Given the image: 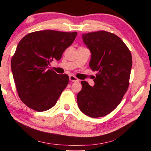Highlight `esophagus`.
Instances as JSON below:
<instances>
[{
  "instance_id": "esophagus-1",
  "label": "esophagus",
  "mask_w": 151,
  "mask_h": 151,
  "mask_svg": "<svg viewBox=\"0 0 151 151\" xmlns=\"http://www.w3.org/2000/svg\"><path fill=\"white\" fill-rule=\"evenodd\" d=\"M69 80L71 82H79V80L77 78H76L74 76H69Z\"/></svg>"
}]
</instances>
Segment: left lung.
<instances>
[{
  "instance_id": "1",
  "label": "left lung",
  "mask_w": 151,
  "mask_h": 151,
  "mask_svg": "<svg viewBox=\"0 0 151 151\" xmlns=\"http://www.w3.org/2000/svg\"><path fill=\"white\" fill-rule=\"evenodd\" d=\"M82 40L91 53V69L97 73L93 86L81 82L78 105L87 116L103 117L118 106L127 92L132 67L131 53L118 36L105 31L83 34Z\"/></svg>"
}]
</instances>
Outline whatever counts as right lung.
Here are the masks:
<instances>
[{"mask_svg":"<svg viewBox=\"0 0 151 151\" xmlns=\"http://www.w3.org/2000/svg\"><path fill=\"white\" fill-rule=\"evenodd\" d=\"M77 32L38 31L22 38L12 57L11 68L18 96L24 104L40 112L52 108L69 83L67 74L49 69L75 40Z\"/></svg>","mask_w":151,"mask_h":151,"instance_id":"right-lung-1","label":"right lung"}]
</instances>
